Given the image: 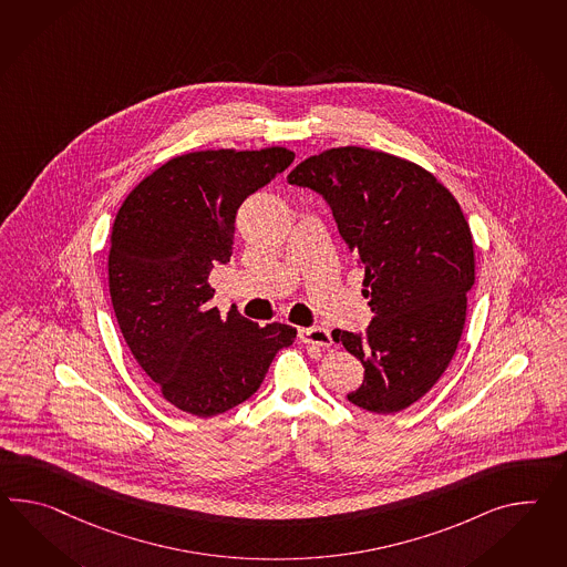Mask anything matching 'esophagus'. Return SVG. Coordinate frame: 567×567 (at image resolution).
Returning <instances> with one entry per match:
<instances>
[{
  "label": "esophagus",
  "mask_w": 567,
  "mask_h": 567,
  "mask_svg": "<svg viewBox=\"0 0 567 567\" xmlns=\"http://www.w3.org/2000/svg\"><path fill=\"white\" fill-rule=\"evenodd\" d=\"M300 341L305 343H312V346H320V348H329L333 343L331 339V331L324 327H308V329H300L298 331Z\"/></svg>",
  "instance_id": "esophagus-1"
}]
</instances>
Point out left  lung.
<instances>
[{
	"mask_svg": "<svg viewBox=\"0 0 567 567\" xmlns=\"http://www.w3.org/2000/svg\"><path fill=\"white\" fill-rule=\"evenodd\" d=\"M288 183L327 202L365 276L374 319L363 333L333 331L363 365L349 403L403 411L444 374L465 327L475 252L461 205L417 164L363 147L310 156Z\"/></svg>",
	"mask_w": 567,
	"mask_h": 567,
	"instance_id": "left-lung-1",
	"label": "left lung"
}]
</instances>
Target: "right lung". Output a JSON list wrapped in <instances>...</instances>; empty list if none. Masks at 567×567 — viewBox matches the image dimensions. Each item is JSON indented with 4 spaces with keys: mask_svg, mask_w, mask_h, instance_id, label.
I'll return each mask as SVG.
<instances>
[{
    "mask_svg": "<svg viewBox=\"0 0 567 567\" xmlns=\"http://www.w3.org/2000/svg\"><path fill=\"white\" fill-rule=\"evenodd\" d=\"M293 162L286 147L207 150L166 162L116 214L109 290L133 358L168 403L214 417L259 391L296 329L212 306L209 274L233 257L238 207Z\"/></svg>",
    "mask_w": 567,
    "mask_h": 567,
    "instance_id": "1",
    "label": "right lung"
}]
</instances>
